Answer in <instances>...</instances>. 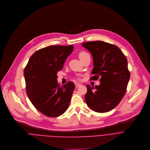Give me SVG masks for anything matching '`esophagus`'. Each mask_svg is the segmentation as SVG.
Instances as JSON below:
<instances>
[{
    "label": "esophagus",
    "mask_w": 150,
    "mask_h": 150,
    "mask_svg": "<svg viewBox=\"0 0 150 150\" xmlns=\"http://www.w3.org/2000/svg\"><path fill=\"white\" fill-rule=\"evenodd\" d=\"M75 85H76V87H79L80 86H81V84H80V83H76Z\"/></svg>",
    "instance_id": "1"
}]
</instances>
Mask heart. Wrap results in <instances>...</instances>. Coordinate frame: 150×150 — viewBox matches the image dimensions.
<instances>
[{
  "label": "heart",
  "instance_id": "1",
  "mask_svg": "<svg viewBox=\"0 0 150 150\" xmlns=\"http://www.w3.org/2000/svg\"><path fill=\"white\" fill-rule=\"evenodd\" d=\"M87 54H87L86 52H84V51H81V52H80V53H79V57H80V58H81V57H84V55H87ZM77 79H80V78L79 77H78L77 78Z\"/></svg>",
  "mask_w": 150,
  "mask_h": 150
}]
</instances>
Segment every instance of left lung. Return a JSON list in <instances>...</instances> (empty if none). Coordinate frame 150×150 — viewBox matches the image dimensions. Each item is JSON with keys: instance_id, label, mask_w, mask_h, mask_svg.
<instances>
[{"instance_id": "1", "label": "left lung", "mask_w": 150, "mask_h": 150, "mask_svg": "<svg viewBox=\"0 0 150 150\" xmlns=\"http://www.w3.org/2000/svg\"><path fill=\"white\" fill-rule=\"evenodd\" d=\"M82 45L91 52L93 58V76L91 80L100 79L99 86L87 85L86 103L97 112L110 111L126 93L130 78L127 57L117 46L106 42H86Z\"/></svg>"}]
</instances>
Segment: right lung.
I'll use <instances>...</instances> for the list:
<instances>
[{"label":"right lung","instance_id":"obj_1","mask_svg":"<svg viewBox=\"0 0 150 150\" xmlns=\"http://www.w3.org/2000/svg\"><path fill=\"white\" fill-rule=\"evenodd\" d=\"M73 48L72 45L41 48L31 55L25 67L26 94L34 107L47 116H60L69 106L75 85L69 81L60 86L57 73L63 69Z\"/></svg>","mask_w":150,"mask_h":150}]
</instances>
